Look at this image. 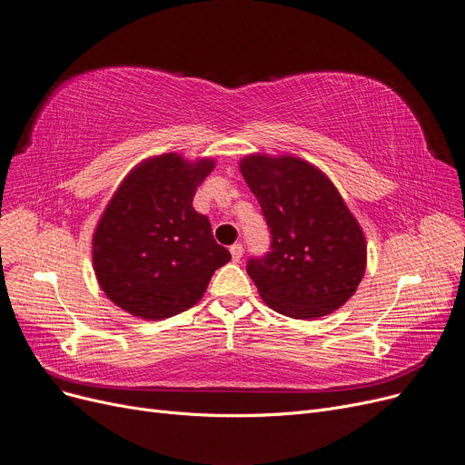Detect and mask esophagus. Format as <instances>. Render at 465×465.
<instances>
[{"label":"esophagus","mask_w":465,"mask_h":465,"mask_svg":"<svg viewBox=\"0 0 465 465\" xmlns=\"http://www.w3.org/2000/svg\"><path fill=\"white\" fill-rule=\"evenodd\" d=\"M230 252H232L233 262H239V261H242V256H243V245H242V243L232 245V247H230Z\"/></svg>","instance_id":"esophagus-1"}]
</instances>
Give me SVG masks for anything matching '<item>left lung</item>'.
<instances>
[{"mask_svg": "<svg viewBox=\"0 0 465 465\" xmlns=\"http://www.w3.org/2000/svg\"><path fill=\"white\" fill-rule=\"evenodd\" d=\"M239 170L272 233V251L247 264L262 301L295 320L335 312L356 293L368 262L364 232L339 189L293 154L251 153Z\"/></svg>", "mask_w": 465, "mask_h": 465, "instance_id": "1", "label": "left lung"}]
</instances>
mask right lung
<instances>
[{
  "instance_id": "1",
  "label": "right lung",
  "mask_w": 465,
  "mask_h": 465,
  "mask_svg": "<svg viewBox=\"0 0 465 465\" xmlns=\"http://www.w3.org/2000/svg\"><path fill=\"white\" fill-rule=\"evenodd\" d=\"M214 166L213 157L154 154L116 187L95 226L92 259L103 293L128 314L154 322L187 311L232 261L209 218L193 209Z\"/></svg>"
}]
</instances>
